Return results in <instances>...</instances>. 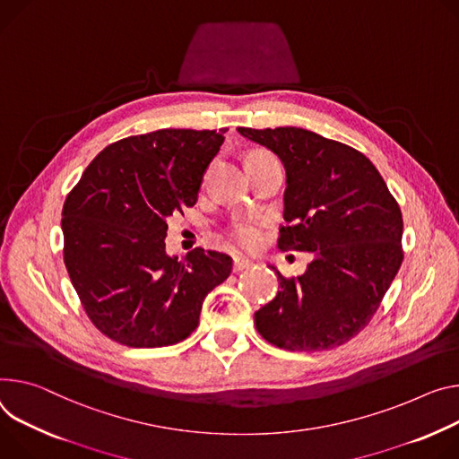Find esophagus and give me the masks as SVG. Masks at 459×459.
<instances>
[{
    "label": "esophagus",
    "instance_id": "1",
    "mask_svg": "<svg viewBox=\"0 0 459 459\" xmlns=\"http://www.w3.org/2000/svg\"><path fill=\"white\" fill-rule=\"evenodd\" d=\"M255 262L248 260L245 256H234V271H243L247 267H251Z\"/></svg>",
    "mask_w": 459,
    "mask_h": 459
}]
</instances>
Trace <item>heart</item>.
Here are the masks:
<instances>
[{
  "label": "heart",
  "instance_id": "b5f03b06",
  "mask_svg": "<svg viewBox=\"0 0 459 459\" xmlns=\"http://www.w3.org/2000/svg\"><path fill=\"white\" fill-rule=\"evenodd\" d=\"M260 155H269V152L258 150V152H253L248 157H260ZM229 234L241 247H255L260 241V225L253 218H238L230 225Z\"/></svg>",
  "mask_w": 459,
  "mask_h": 459
}]
</instances>
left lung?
Instances as JSON below:
<instances>
[{
	"mask_svg": "<svg viewBox=\"0 0 459 459\" xmlns=\"http://www.w3.org/2000/svg\"><path fill=\"white\" fill-rule=\"evenodd\" d=\"M283 162L280 251H309L300 276L255 313L260 335L289 351L346 344L369 324L403 264V216L385 179L359 150L304 128H238Z\"/></svg>",
	"mask_w": 459,
	"mask_h": 459,
	"instance_id": "8db88e82",
	"label": "left lung"
}]
</instances>
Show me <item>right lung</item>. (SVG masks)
<instances>
[{"label":"right lung","mask_w":459,"mask_h":459,"mask_svg":"<svg viewBox=\"0 0 459 459\" xmlns=\"http://www.w3.org/2000/svg\"><path fill=\"white\" fill-rule=\"evenodd\" d=\"M225 130H157L106 146L67 194L64 264L95 327L130 348L172 346L197 327L232 258L164 251L169 220L197 201Z\"/></svg>","instance_id":"obj_1"}]
</instances>
